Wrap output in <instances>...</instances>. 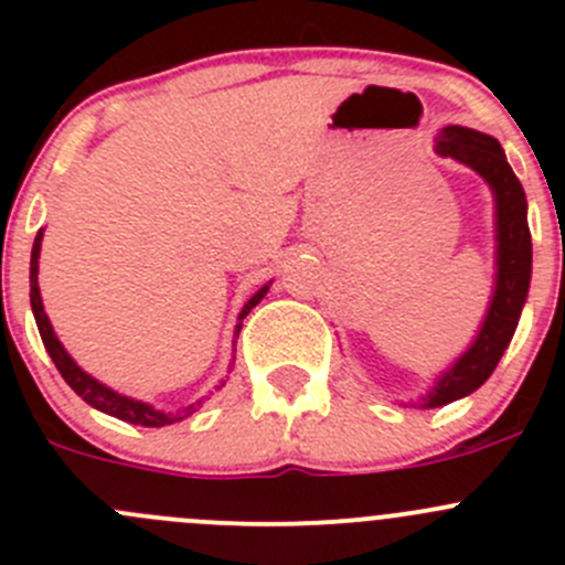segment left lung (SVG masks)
Masks as SVG:
<instances>
[{
  "label": "left lung",
  "mask_w": 565,
  "mask_h": 565,
  "mask_svg": "<svg viewBox=\"0 0 565 565\" xmlns=\"http://www.w3.org/2000/svg\"><path fill=\"white\" fill-rule=\"evenodd\" d=\"M440 158H454L481 174L494 196V289L487 317L476 339L465 352L431 383L420 407H443L470 396L492 377L494 366L509 350L520 315L525 309L530 273H533V243L527 230V199L514 169L505 161L498 139L481 130L446 125L435 139Z\"/></svg>",
  "instance_id": "obj_1"
}]
</instances>
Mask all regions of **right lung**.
Returning <instances> with one entry per match:
<instances>
[{"instance_id":"right-lung-1","label":"right lung","mask_w":565,"mask_h":565,"mask_svg":"<svg viewBox=\"0 0 565 565\" xmlns=\"http://www.w3.org/2000/svg\"><path fill=\"white\" fill-rule=\"evenodd\" d=\"M40 243H43V230L38 232L35 246H32V262H30V303H32V315H35V322H38V330H40V339H43V344H45V352H49V355H51V361H54V366L60 369V374H62V377H65V383L71 385V388L76 391L78 396H82L84 402L89 404V407L100 409V413L111 415V418L125 420V424H136V426H169V424H174V420H182V418H188V415L196 413V407H199V404H202V398H199L196 404H188V407L177 409V413H167V409H158V407H152V404L139 402V398H130V396H125V393H117L114 388H108V385L100 383V380H95L93 374L84 372V369L78 366V363L73 361L71 355H67V350H65V347H62V341L56 339L54 328H51L49 315H45V311H43V298H40V287H38ZM270 284H273V281H267L265 287L256 289V292L248 298V303L243 306L241 317H237L235 341H232V344H237V335H241L243 319L248 317V311L254 309V306L259 303L262 298H265L267 289H270ZM232 363H235V358H232ZM232 363H230V366H232ZM230 372H232V369H230ZM221 385H226V380H221ZM221 385H215V388H221Z\"/></svg>"}]
</instances>
